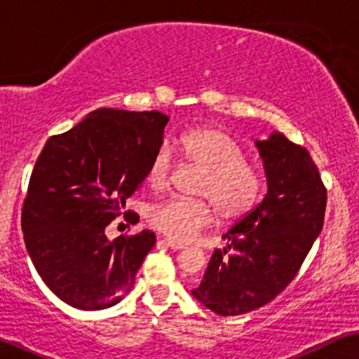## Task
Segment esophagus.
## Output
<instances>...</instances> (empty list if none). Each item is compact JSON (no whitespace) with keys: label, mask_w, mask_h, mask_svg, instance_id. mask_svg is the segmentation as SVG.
I'll return each instance as SVG.
<instances>
[{"label":"esophagus","mask_w":359,"mask_h":359,"mask_svg":"<svg viewBox=\"0 0 359 359\" xmlns=\"http://www.w3.org/2000/svg\"><path fill=\"white\" fill-rule=\"evenodd\" d=\"M162 243H164L167 248H170V250H184V248H187V245H184V243L174 241L170 240V238H165V240H162Z\"/></svg>","instance_id":"34e87169"}]
</instances>
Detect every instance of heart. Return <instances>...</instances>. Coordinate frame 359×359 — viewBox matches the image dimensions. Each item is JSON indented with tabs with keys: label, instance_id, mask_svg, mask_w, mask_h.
Segmentation results:
<instances>
[{
	"label": "heart",
	"instance_id": "obj_1",
	"mask_svg": "<svg viewBox=\"0 0 359 359\" xmlns=\"http://www.w3.org/2000/svg\"><path fill=\"white\" fill-rule=\"evenodd\" d=\"M190 165L202 170L197 195L203 198H170L149 212V223L175 241H189L219 217L235 222L246 217L259 202L264 177L246 161L243 146L226 131L200 126L184 133L172 142ZM172 177V157L161 147L147 165L146 180L151 189L164 190Z\"/></svg>",
	"mask_w": 359,
	"mask_h": 359
}]
</instances>
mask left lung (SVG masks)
I'll list each match as a JSON object with an SVG mask.
<instances>
[{
	"instance_id": "1",
	"label": "left lung",
	"mask_w": 359,
	"mask_h": 359,
	"mask_svg": "<svg viewBox=\"0 0 359 359\" xmlns=\"http://www.w3.org/2000/svg\"><path fill=\"white\" fill-rule=\"evenodd\" d=\"M267 194L224 233L229 245L213 252L194 297L231 317L280 294L302 266L323 226L327 189L305 147L283 135L256 141Z\"/></svg>"
}]
</instances>
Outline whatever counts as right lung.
Instances as JSON below:
<instances>
[{"label": "right lung", "mask_w": 359, "mask_h": 359, "mask_svg": "<svg viewBox=\"0 0 359 359\" xmlns=\"http://www.w3.org/2000/svg\"><path fill=\"white\" fill-rule=\"evenodd\" d=\"M167 121L161 111L100 108L50 136L37 157L21 212L24 243L47 287L72 307L108 309L133 289L156 235L109 241L104 228L141 187Z\"/></svg>", "instance_id": "1"}]
</instances>
